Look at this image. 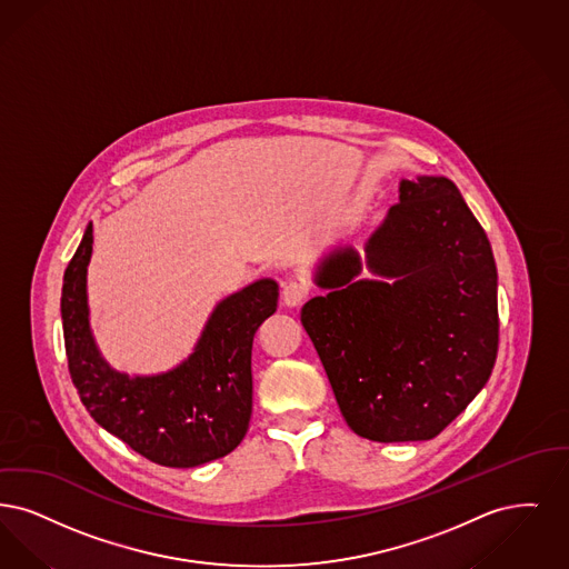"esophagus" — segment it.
I'll return each instance as SVG.
<instances>
[{"mask_svg":"<svg viewBox=\"0 0 569 569\" xmlns=\"http://www.w3.org/2000/svg\"><path fill=\"white\" fill-rule=\"evenodd\" d=\"M310 293V282L301 276H291L289 280L282 282V301L284 306H299Z\"/></svg>","mask_w":569,"mask_h":569,"instance_id":"34e87169","label":"esophagus"}]
</instances>
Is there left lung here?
Segmentation results:
<instances>
[{
    "label": "left lung",
    "instance_id": "left-lung-1",
    "mask_svg": "<svg viewBox=\"0 0 569 569\" xmlns=\"http://www.w3.org/2000/svg\"><path fill=\"white\" fill-rule=\"evenodd\" d=\"M385 280H355L352 248L325 259L331 289L301 308L348 427L373 442L431 440L493 371L497 268L489 238L452 180H401L399 201L366 247Z\"/></svg>",
    "mask_w": 569,
    "mask_h": 569
}]
</instances>
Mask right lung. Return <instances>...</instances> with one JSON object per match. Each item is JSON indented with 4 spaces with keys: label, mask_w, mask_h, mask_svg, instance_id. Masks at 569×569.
I'll return each instance as SVG.
<instances>
[{
    "label": "right lung",
    "mask_w": 569,
    "mask_h": 569,
    "mask_svg": "<svg viewBox=\"0 0 569 569\" xmlns=\"http://www.w3.org/2000/svg\"><path fill=\"white\" fill-rule=\"evenodd\" d=\"M89 224L63 273L61 321L68 368L80 401L106 431L166 468L221 459L247 436L252 412L250 350L259 325L272 317L278 284L263 278L222 299L196 352L176 370L131 378L99 357L89 329Z\"/></svg>",
    "instance_id": "obj_1"
}]
</instances>
